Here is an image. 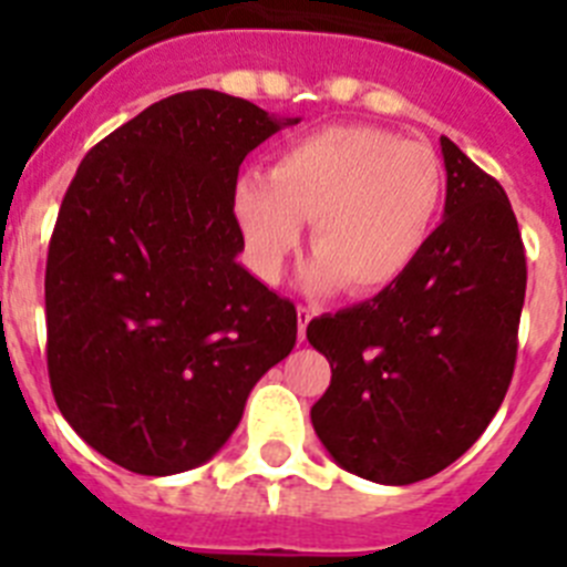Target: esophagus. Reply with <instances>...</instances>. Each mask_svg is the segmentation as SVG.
<instances>
[{
	"instance_id": "obj_1",
	"label": "esophagus",
	"mask_w": 567,
	"mask_h": 567,
	"mask_svg": "<svg viewBox=\"0 0 567 567\" xmlns=\"http://www.w3.org/2000/svg\"><path fill=\"white\" fill-rule=\"evenodd\" d=\"M309 320H312V309H309V307H298V338L300 340L307 338Z\"/></svg>"
}]
</instances>
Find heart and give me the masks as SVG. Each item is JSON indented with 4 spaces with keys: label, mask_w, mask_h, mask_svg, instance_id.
I'll return each mask as SVG.
<instances>
[{
    "label": "heart",
    "mask_w": 567,
    "mask_h": 567,
    "mask_svg": "<svg viewBox=\"0 0 567 567\" xmlns=\"http://www.w3.org/2000/svg\"><path fill=\"white\" fill-rule=\"evenodd\" d=\"M443 193V162L429 144L378 127H327L280 150L269 178L240 175L233 209L264 280L280 278L300 247V221H309L318 258L303 275L307 287L369 298L417 264Z\"/></svg>",
    "instance_id": "obj_1"
}]
</instances>
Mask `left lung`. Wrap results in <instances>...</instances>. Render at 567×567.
Instances as JSON below:
<instances>
[{
  "label": "left lung",
  "instance_id": "8db88e82",
  "mask_svg": "<svg viewBox=\"0 0 567 567\" xmlns=\"http://www.w3.org/2000/svg\"><path fill=\"white\" fill-rule=\"evenodd\" d=\"M445 218L392 289L315 318L332 383L312 425L340 468L383 485L434 477L477 443L508 392L525 247L508 195L452 142Z\"/></svg>",
  "mask_w": 567,
  "mask_h": 567
}]
</instances>
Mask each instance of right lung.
Here are the masks:
<instances>
[{
	"label": "right lung",
	"instance_id": "right-lung-1",
	"mask_svg": "<svg viewBox=\"0 0 567 567\" xmlns=\"http://www.w3.org/2000/svg\"><path fill=\"white\" fill-rule=\"evenodd\" d=\"M187 90L84 155L44 272L48 374L73 432L144 477L207 463L252 385L292 352L295 303L240 267V162L280 127Z\"/></svg>",
	"mask_w": 567,
	"mask_h": 567
}]
</instances>
